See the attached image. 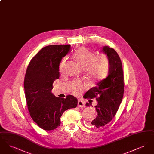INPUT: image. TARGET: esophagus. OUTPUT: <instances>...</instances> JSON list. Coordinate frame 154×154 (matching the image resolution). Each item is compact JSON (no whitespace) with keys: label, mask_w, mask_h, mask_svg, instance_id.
<instances>
[{"label":"esophagus","mask_w":154,"mask_h":154,"mask_svg":"<svg viewBox=\"0 0 154 154\" xmlns=\"http://www.w3.org/2000/svg\"><path fill=\"white\" fill-rule=\"evenodd\" d=\"M78 106L79 107H84L85 106V103L83 101H82V100H79V102H78Z\"/></svg>","instance_id":"1"}]
</instances>
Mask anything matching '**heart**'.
Instances as JSON below:
<instances>
[{"label":"heart","mask_w":154,"mask_h":154,"mask_svg":"<svg viewBox=\"0 0 154 154\" xmlns=\"http://www.w3.org/2000/svg\"><path fill=\"white\" fill-rule=\"evenodd\" d=\"M74 60L82 69H84L88 77L92 80H100L104 78L107 73L109 66V60L107 56L100 53L95 55V54L85 47H81L74 52ZM65 64L63 59L60 65V70H62ZM73 92L79 94L86 88V85L79 82L72 84Z\"/></svg>","instance_id":"b5f03b06"}]
</instances>
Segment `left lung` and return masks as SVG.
I'll return each instance as SVG.
<instances>
[{"label":"left lung","instance_id":"8db88e82","mask_svg":"<svg viewBox=\"0 0 154 154\" xmlns=\"http://www.w3.org/2000/svg\"><path fill=\"white\" fill-rule=\"evenodd\" d=\"M103 51L107 54L109 60L107 77L97 83V86L90 89L85 94V99L96 98L97 113L89 126L100 129L106 126L115 117L124 92V78L122 62L117 52L112 48L104 46ZM87 106H92L87 103Z\"/></svg>","mask_w":154,"mask_h":154}]
</instances>
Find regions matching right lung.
<instances>
[{
	"label": "right lung",
	"mask_w": 154,
	"mask_h": 154,
	"mask_svg": "<svg viewBox=\"0 0 154 154\" xmlns=\"http://www.w3.org/2000/svg\"><path fill=\"white\" fill-rule=\"evenodd\" d=\"M70 51L69 44L44 47L31 59L26 69L23 85L28 109L32 119L45 131L58 127L64 111L77 106L73 96L57 97L51 92L53 82L59 77L60 62Z\"/></svg>",
	"instance_id": "obj_1"
}]
</instances>
